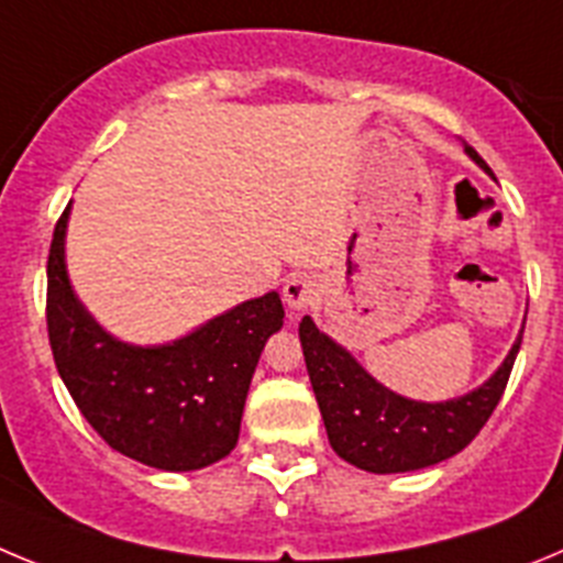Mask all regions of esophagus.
Masks as SVG:
<instances>
[{
	"label": "esophagus",
	"mask_w": 563,
	"mask_h": 563,
	"mask_svg": "<svg viewBox=\"0 0 563 563\" xmlns=\"http://www.w3.org/2000/svg\"><path fill=\"white\" fill-rule=\"evenodd\" d=\"M317 283L308 275H291L286 280V286H283V300H286V306L291 308V311H302V308L311 306V302L317 300Z\"/></svg>",
	"instance_id": "1"
}]
</instances>
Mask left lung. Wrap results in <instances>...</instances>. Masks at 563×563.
<instances>
[{
	"instance_id": "8db88e82",
	"label": "left lung",
	"mask_w": 563,
	"mask_h": 563,
	"mask_svg": "<svg viewBox=\"0 0 563 563\" xmlns=\"http://www.w3.org/2000/svg\"><path fill=\"white\" fill-rule=\"evenodd\" d=\"M465 154L490 176L477 151L465 145ZM521 331L488 382L449 401H415L376 382L347 347L302 317V356L333 452L369 474L429 468L463 452L503 398Z\"/></svg>"
}]
</instances>
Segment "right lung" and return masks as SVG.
<instances>
[{"mask_svg":"<svg viewBox=\"0 0 563 563\" xmlns=\"http://www.w3.org/2000/svg\"><path fill=\"white\" fill-rule=\"evenodd\" d=\"M58 219L47 261V331L55 367L95 432L159 471H199L235 449L263 344L283 328L280 294L246 300L165 344L111 336L78 300Z\"/></svg>","mask_w":563,"mask_h":563,"instance_id":"obj_1","label":"right lung"}]
</instances>
